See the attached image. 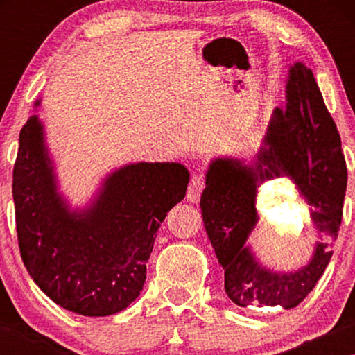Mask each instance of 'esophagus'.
Segmentation results:
<instances>
[{"mask_svg":"<svg viewBox=\"0 0 355 355\" xmlns=\"http://www.w3.org/2000/svg\"><path fill=\"white\" fill-rule=\"evenodd\" d=\"M203 188H205V178H203L202 173H192L191 182H189V186H188V192H186V197H188V200L189 202L199 200Z\"/></svg>","mask_w":355,"mask_h":355,"instance_id":"1","label":"esophagus"}]
</instances>
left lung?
Segmentation results:
<instances>
[{
	"label": "left lung",
	"mask_w": 355,
	"mask_h": 355,
	"mask_svg": "<svg viewBox=\"0 0 355 355\" xmlns=\"http://www.w3.org/2000/svg\"><path fill=\"white\" fill-rule=\"evenodd\" d=\"M264 146L254 164L233 158L211 161L200 208L209 241L224 268L225 293L239 307L294 309L307 297L332 258L347 183L345 155L313 71L302 62L290 69L286 106L275 107ZM290 176L312 207L320 241L311 263L294 273H274L257 263L248 246L256 225L257 186Z\"/></svg>",
	"instance_id": "8db88e82"
}]
</instances>
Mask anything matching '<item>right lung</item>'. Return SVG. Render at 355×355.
Here are the masks:
<instances>
[{"label":"right lung","instance_id":"right-lung-1","mask_svg":"<svg viewBox=\"0 0 355 355\" xmlns=\"http://www.w3.org/2000/svg\"><path fill=\"white\" fill-rule=\"evenodd\" d=\"M188 183L183 164H128L105 180L91 207L70 211L58 192L44 127L31 116L20 131L12 182L29 275L73 313L107 316L127 309L146 284L156 232L184 199Z\"/></svg>","mask_w":355,"mask_h":355}]
</instances>
